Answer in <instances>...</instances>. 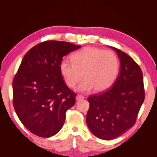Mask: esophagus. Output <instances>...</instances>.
I'll return each mask as SVG.
<instances>
[{
  "label": "esophagus",
  "mask_w": 157,
  "mask_h": 157,
  "mask_svg": "<svg viewBox=\"0 0 157 157\" xmlns=\"http://www.w3.org/2000/svg\"><path fill=\"white\" fill-rule=\"evenodd\" d=\"M83 98H84V96H81V95H77L76 96V101H80L81 99H83Z\"/></svg>",
  "instance_id": "esophagus-1"
}]
</instances>
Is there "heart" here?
<instances>
[{"label": "heart", "mask_w": 157, "mask_h": 157, "mask_svg": "<svg viewBox=\"0 0 157 157\" xmlns=\"http://www.w3.org/2000/svg\"><path fill=\"white\" fill-rule=\"evenodd\" d=\"M73 63L62 61L60 72L66 85L75 88L83 78L78 88L80 92H89L94 89L101 92L108 89L115 82L120 63L113 51L88 47L77 51L71 56Z\"/></svg>", "instance_id": "b5f03b06"}]
</instances>
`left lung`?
Returning a JSON list of instances; mask_svg holds the SVG:
<instances>
[{"label":"left lung","mask_w":157,"mask_h":157,"mask_svg":"<svg viewBox=\"0 0 157 157\" xmlns=\"http://www.w3.org/2000/svg\"><path fill=\"white\" fill-rule=\"evenodd\" d=\"M120 60L119 73L112 86L88 98V127L94 136L104 140L117 138L132 128L144 101L143 75L132 58L109 46Z\"/></svg>","instance_id":"left-lung-1"}]
</instances>
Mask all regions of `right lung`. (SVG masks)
Masks as SVG:
<instances>
[{"mask_svg":"<svg viewBox=\"0 0 157 157\" xmlns=\"http://www.w3.org/2000/svg\"><path fill=\"white\" fill-rule=\"evenodd\" d=\"M81 48L71 43L47 40L30 49L13 81V106L25 128L40 137H51L63 127L66 112L76 94L60 72L63 57Z\"/></svg>","mask_w":157,"mask_h":157,"instance_id":"obj_1","label":"right lung"}]
</instances>
